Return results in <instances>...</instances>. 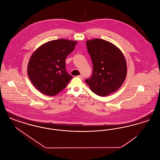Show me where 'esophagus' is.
<instances>
[{
	"instance_id": "1",
	"label": "esophagus",
	"mask_w": 160,
	"mask_h": 160,
	"mask_svg": "<svg viewBox=\"0 0 160 160\" xmlns=\"http://www.w3.org/2000/svg\"><path fill=\"white\" fill-rule=\"evenodd\" d=\"M78 77H79L80 78H81V79H83V75H79V76H78Z\"/></svg>"
}]
</instances>
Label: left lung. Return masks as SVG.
Masks as SVG:
<instances>
[{
    "label": "left lung",
    "instance_id": "8db88e82",
    "mask_svg": "<svg viewBox=\"0 0 160 160\" xmlns=\"http://www.w3.org/2000/svg\"><path fill=\"white\" fill-rule=\"evenodd\" d=\"M93 64V74L86 83L96 95L104 97L119 89L127 74L122 51L113 43L95 38L86 41Z\"/></svg>",
    "mask_w": 160,
    "mask_h": 160
}]
</instances>
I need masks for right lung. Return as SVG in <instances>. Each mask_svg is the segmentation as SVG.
I'll return each mask as SVG.
<instances>
[{
	"mask_svg": "<svg viewBox=\"0 0 160 160\" xmlns=\"http://www.w3.org/2000/svg\"><path fill=\"white\" fill-rule=\"evenodd\" d=\"M77 41L59 39L39 46L28 65V74L33 85L47 96H54L63 89L72 78L65 70V59Z\"/></svg>",
	"mask_w": 160,
	"mask_h": 160,
	"instance_id": "1",
	"label": "right lung"
}]
</instances>
